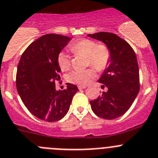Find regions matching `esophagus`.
Listing matches in <instances>:
<instances>
[{"label":"esophagus","mask_w":158,"mask_h":158,"mask_svg":"<svg viewBox=\"0 0 158 158\" xmlns=\"http://www.w3.org/2000/svg\"><path fill=\"white\" fill-rule=\"evenodd\" d=\"M78 88H79V89H85V88H86V86H78Z\"/></svg>","instance_id":"34e87169"}]
</instances>
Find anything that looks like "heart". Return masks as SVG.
Masks as SVG:
<instances>
[{"label": "heart", "mask_w": 158, "mask_h": 158, "mask_svg": "<svg viewBox=\"0 0 158 158\" xmlns=\"http://www.w3.org/2000/svg\"><path fill=\"white\" fill-rule=\"evenodd\" d=\"M71 50L76 54H83L87 56L88 65H91L97 71L105 70L110 61V52L106 45H99L89 39H81L71 45ZM57 62L62 71H68L71 68V57L65 51L58 54ZM96 77L93 69L85 70L76 69L67 76V80L72 83L86 86Z\"/></svg>", "instance_id": "b5f03b06"}]
</instances>
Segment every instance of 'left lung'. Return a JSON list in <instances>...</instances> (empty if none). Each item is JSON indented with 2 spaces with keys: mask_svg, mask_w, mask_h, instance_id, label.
Segmentation results:
<instances>
[{
  "mask_svg": "<svg viewBox=\"0 0 158 158\" xmlns=\"http://www.w3.org/2000/svg\"><path fill=\"white\" fill-rule=\"evenodd\" d=\"M104 42L110 52V61L98 82L108 88L89 104L94 113L106 120L123 116L139 92L137 58L130 45L118 35L109 32L88 35Z\"/></svg>",
  "mask_w": 158,
  "mask_h": 158,
  "instance_id": "obj_1",
  "label": "left lung"
}]
</instances>
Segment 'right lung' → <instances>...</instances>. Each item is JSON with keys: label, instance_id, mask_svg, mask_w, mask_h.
Instances as JSON below:
<instances>
[{"label": "right lung", "instance_id": "1", "mask_svg": "<svg viewBox=\"0 0 158 158\" xmlns=\"http://www.w3.org/2000/svg\"><path fill=\"white\" fill-rule=\"evenodd\" d=\"M71 38L49 34L38 38L24 51L16 73V88L28 110L40 120L54 122L69 112L76 85L67 83L64 90H56L60 69L57 56Z\"/></svg>", "mask_w": 158, "mask_h": 158}]
</instances>
